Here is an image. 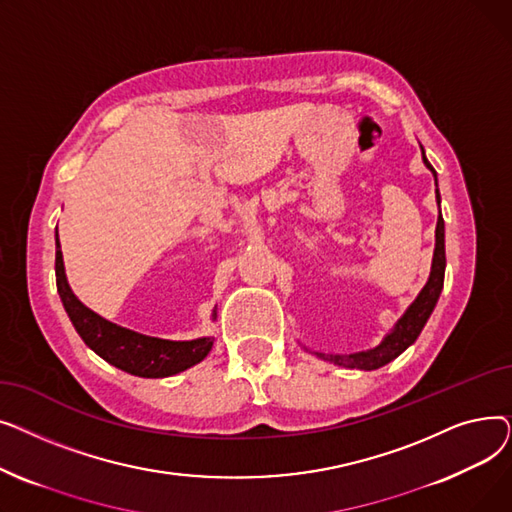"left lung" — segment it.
I'll return each mask as SVG.
<instances>
[{"mask_svg": "<svg viewBox=\"0 0 512 512\" xmlns=\"http://www.w3.org/2000/svg\"><path fill=\"white\" fill-rule=\"evenodd\" d=\"M423 151V147H421ZM423 161L425 166L434 172L432 164H429L425 153H423ZM438 186V180H436ZM436 199L440 205V191L436 188ZM444 270H446V249H444V218L442 213L438 215V226H436V251H434V263H432V274H429L427 284L423 286V290L419 292V297L415 299V303L407 309V313L398 319V324L394 328L392 334H388L384 338V342L380 346H375L373 351L367 353H357V355H321L317 353L321 359H326L330 363L348 367V369H380L386 363L394 361L402 351H407V348L417 340V336L421 334L425 321L432 315L438 299H440V292L444 286Z\"/></svg>", "mask_w": 512, "mask_h": 512, "instance_id": "8db88e82", "label": "left lung"}]
</instances>
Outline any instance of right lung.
I'll return each mask as SVG.
<instances>
[{
	"label": "right lung",
	"mask_w": 512,
	"mask_h": 512,
	"mask_svg": "<svg viewBox=\"0 0 512 512\" xmlns=\"http://www.w3.org/2000/svg\"><path fill=\"white\" fill-rule=\"evenodd\" d=\"M56 284L64 309L76 328L78 336L95 351L101 359L114 367L139 375V378H168L188 367L197 365L207 357L213 346V338H197L188 342H172L143 336L132 330L120 328L112 321L103 319L80 303L64 274V259L60 249V238L56 232Z\"/></svg>",
	"instance_id": "obj_1"
}]
</instances>
